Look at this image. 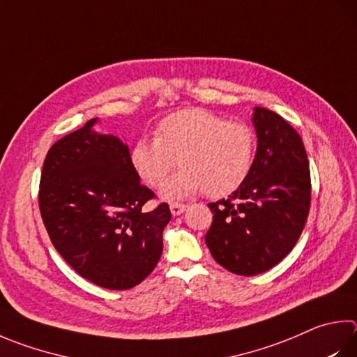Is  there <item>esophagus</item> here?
Instances as JSON below:
<instances>
[{
  "mask_svg": "<svg viewBox=\"0 0 357 357\" xmlns=\"http://www.w3.org/2000/svg\"><path fill=\"white\" fill-rule=\"evenodd\" d=\"M185 204H181V203H172L170 204V212L173 213V215H181L185 211Z\"/></svg>",
  "mask_w": 357,
  "mask_h": 357,
  "instance_id": "34e87169",
  "label": "esophagus"
}]
</instances>
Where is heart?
Segmentation results:
<instances>
[{
    "instance_id": "b5f03b06",
    "label": "heart",
    "mask_w": 357,
    "mask_h": 357,
    "mask_svg": "<svg viewBox=\"0 0 357 357\" xmlns=\"http://www.w3.org/2000/svg\"><path fill=\"white\" fill-rule=\"evenodd\" d=\"M256 151L255 131L241 121L206 109H184L162 119L154 139H139L131 164L148 185H160L178 158L181 170L160 189L165 199H179L198 190L223 198L234 193L250 174Z\"/></svg>"
}]
</instances>
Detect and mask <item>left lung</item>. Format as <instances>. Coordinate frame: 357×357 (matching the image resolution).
<instances>
[{"label": "left lung", "instance_id": "8db88e82", "mask_svg": "<svg viewBox=\"0 0 357 357\" xmlns=\"http://www.w3.org/2000/svg\"><path fill=\"white\" fill-rule=\"evenodd\" d=\"M257 150L250 174L229 198L209 203L206 245L236 275L275 267L294 248L310 206V172L303 140L273 111L255 107Z\"/></svg>", "mask_w": 357, "mask_h": 357}]
</instances>
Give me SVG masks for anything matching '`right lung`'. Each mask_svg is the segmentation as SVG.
Masks as SVG:
<instances>
[{"instance_id":"1","label":"right lung","mask_w":357,"mask_h":357,"mask_svg":"<svg viewBox=\"0 0 357 357\" xmlns=\"http://www.w3.org/2000/svg\"><path fill=\"white\" fill-rule=\"evenodd\" d=\"M89 120L50 148L43 162L38 207L57 252L96 286L126 290L156 267L167 203L145 212L154 198L132 168L128 145L98 134Z\"/></svg>"}]
</instances>
